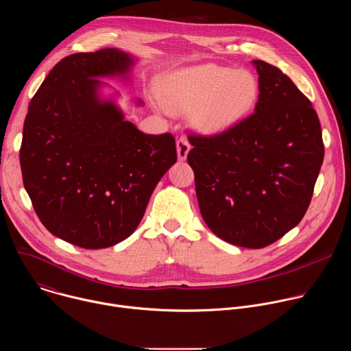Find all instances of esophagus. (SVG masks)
I'll return each instance as SVG.
<instances>
[{"label": "esophagus", "instance_id": "obj_1", "mask_svg": "<svg viewBox=\"0 0 351 351\" xmlns=\"http://www.w3.org/2000/svg\"><path fill=\"white\" fill-rule=\"evenodd\" d=\"M176 149H178V158L180 161H184L190 152V143L187 141V138L184 136H180L176 140Z\"/></svg>", "mask_w": 351, "mask_h": 351}]
</instances>
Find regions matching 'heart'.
Here are the masks:
<instances>
[{
	"instance_id": "obj_1",
	"label": "heart",
	"mask_w": 351,
	"mask_h": 351,
	"mask_svg": "<svg viewBox=\"0 0 351 351\" xmlns=\"http://www.w3.org/2000/svg\"><path fill=\"white\" fill-rule=\"evenodd\" d=\"M158 95L167 111H190V122L198 132L215 134L253 111L260 84L247 69L202 64L168 73L160 83Z\"/></svg>"
}]
</instances>
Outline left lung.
Instances as JSON below:
<instances>
[{
    "mask_svg": "<svg viewBox=\"0 0 351 351\" xmlns=\"http://www.w3.org/2000/svg\"><path fill=\"white\" fill-rule=\"evenodd\" d=\"M253 65L260 84L254 114L215 136L190 134L187 162L213 233L263 248L303 219L325 149L310 99L276 66Z\"/></svg>",
    "mask_w": 351,
    "mask_h": 351,
    "instance_id": "8db88e82",
    "label": "left lung"
}]
</instances>
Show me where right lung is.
<instances>
[{"mask_svg":"<svg viewBox=\"0 0 351 351\" xmlns=\"http://www.w3.org/2000/svg\"><path fill=\"white\" fill-rule=\"evenodd\" d=\"M118 48L65 57L47 75L23 123L21 168L41 223L82 248H106L138 226L148 199L176 162L171 133L145 134L99 90L129 79ZM141 106V99H136Z\"/></svg>","mask_w":351,"mask_h":351,"instance_id":"1","label":"right lung"}]
</instances>
